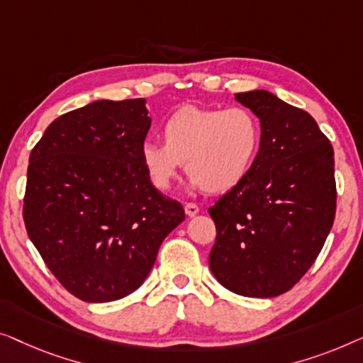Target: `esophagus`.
I'll return each instance as SVG.
<instances>
[{
    "mask_svg": "<svg viewBox=\"0 0 363 363\" xmlns=\"http://www.w3.org/2000/svg\"><path fill=\"white\" fill-rule=\"evenodd\" d=\"M184 208H186V213L189 217H196L199 213V206L194 202H187L186 206H184Z\"/></svg>",
    "mask_w": 363,
    "mask_h": 363,
    "instance_id": "esophagus-1",
    "label": "esophagus"
}]
</instances>
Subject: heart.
I'll list each match as a JSON object with an SVG mask.
<instances>
[{"label": "heart", "instance_id": "heart-1", "mask_svg": "<svg viewBox=\"0 0 363 363\" xmlns=\"http://www.w3.org/2000/svg\"><path fill=\"white\" fill-rule=\"evenodd\" d=\"M164 143L146 140L140 156L151 182L167 191L186 161L194 187L228 191L242 182L262 150L258 116L245 106H184L162 125Z\"/></svg>", "mask_w": 363, "mask_h": 363}]
</instances>
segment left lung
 Listing matches in <instances>:
<instances>
[{"label": "left lung", "mask_w": 363, "mask_h": 363, "mask_svg": "<svg viewBox=\"0 0 363 363\" xmlns=\"http://www.w3.org/2000/svg\"><path fill=\"white\" fill-rule=\"evenodd\" d=\"M259 118L263 143L252 171L208 213L218 283L248 298L289 291L313 267L335 217L334 150L308 111L267 90L235 95Z\"/></svg>", "instance_id": "obj_1"}]
</instances>
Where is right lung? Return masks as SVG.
<instances>
[{"label":"right lung","mask_w":363,"mask_h":363,"mask_svg":"<svg viewBox=\"0 0 363 363\" xmlns=\"http://www.w3.org/2000/svg\"><path fill=\"white\" fill-rule=\"evenodd\" d=\"M145 104L99 100L69 111L30 151L24 225L50 273L86 303L140 288L162 240L186 218L141 162L151 126Z\"/></svg>","instance_id":"right-lung-1"}]
</instances>
